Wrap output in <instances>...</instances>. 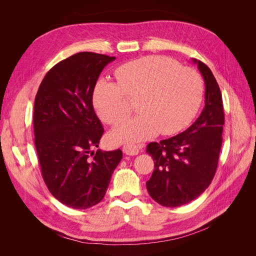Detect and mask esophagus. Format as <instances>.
<instances>
[{
	"instance_id": "obj_1",
	"label": "esophagus",
	"mask_w": 256,
	"mask_h": 256,
	"mask_svg": "<svg viewBox=\"0 0 256 256\" xmlns=\"http://www.w3.org/2000/svg\"><path fill=\"white\" fill-rule=\"evenodd\" d=\"M122 152L128 156H136L138 154V147L134 144H125L122 146Z\"/></svg>"
}]
</instances>
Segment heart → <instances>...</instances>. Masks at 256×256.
Wrapping results in <instances>:
<instances>
[{
  "mask_svg": "<svg viewBox=\"0 0 256 256\" xmlns=\"http://www.w3.org/2000/svg\"><path fill=\"white\" fill-rule=\"evenodd\" d=\"M118 82L97 81L92 104L102 122H118L136 100L138 114L118 124L109 134L114 144L134 143L160 134L170 136L187 127L202 102L204 83L192 68L176 60L150 56L118 66Z\"/></svg>",
  "mask_w": 256,
  "mask_h": 256,
  "instance_id": "heart-1",
  "label": "heart"
}]
</instances>
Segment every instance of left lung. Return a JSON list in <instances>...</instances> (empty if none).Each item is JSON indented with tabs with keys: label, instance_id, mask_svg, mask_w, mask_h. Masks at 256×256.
Returning a JSON list of instances; mask_svg holds the SVG:
<instances>
[{
	"label": "left lung",
	"instance_id": "8db88e82",
	"mask_svg": "<svg viewBox=\"0 0 256 256\" xmlns=\"http://www.w3.org/2000/svg\"><path fill=\"white\" fill-rule=\"evenodd\" d=\"M205 81V106L184 132L146 147L154 170L146 182L154 200L162 206L190 203L209 187L218 166L224 112L221 90L210 69L193 58Z\"/></svg>",
	"mask_w": 256,
	"mask_h": 256
}]
</instances>
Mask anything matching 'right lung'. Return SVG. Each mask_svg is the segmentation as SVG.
Listing matches in <instances>:
<instances>
[{
	"label": "right lung",
	"instance_id": "obj_1",
	"mask_svg": "<svg viewBox=\"0 0 256 256\" xmlns=\"http://www.w3.org/2000/svg\"><path fill=\"white\" fill-rule=\"evenodd\" d=\"M115 56L79 52L44 76L34 102L35 147L51 194L74 209L98 204L122 158L120 150L96 152L104 127L92 106V90Z\"/></svg>",
	"mask_w": 256,
	"mask_h": 256
}]
</instances>
